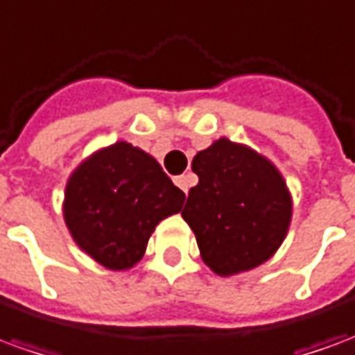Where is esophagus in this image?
Instances as JSON below:
<instances>
[{"instance_id": "esophagus-1", "label": "esophagus", "mask_w": 355, "mask_h": 355, "mask_svg": "<svg viewBox=\"0 0 355 355\" xmlns=\"http://www.w3.org/2000/svg\"><path fill=\"white\" fill-rule=\"evenodd\" d=\"M175 184L182 190L184 193H188V190H190V186L193 184V178L192 175H180V177H175Z\"/></svg>"}]
</instances>
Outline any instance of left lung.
Wrapping results in <instances>:
<instances>
[{"instance_id":"left-lung-1","label":"left lung","mask_w":355,"mask_h":355,"mask_svg":"<svg viewBox=\"0 0 355 355\" xmlns=\"http://www.w3.org/2000/svg\"><path fill=\"white\" fill-rule=\"evenodd\" d=\"M200 182L182 209L203 262L218 275L266 262L291 223V196L282 175L253 150L216 140L193 157Z\"/></svg>"}]
</instances>
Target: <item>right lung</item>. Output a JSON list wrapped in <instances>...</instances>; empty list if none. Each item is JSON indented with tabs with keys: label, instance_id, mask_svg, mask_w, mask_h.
I'll return each mask as SVG.
<instances>
[{
	"label": "right lung",
	"instance_id": "1",
	"mask_svg": "<svg viewBox=\"0 0 355 355\" xmlns=\"http://www.w3.org/2000/svg\"><path fill=\"white\" fill-rule=\"evenodd\" d=\"M184 200L152 155L116 142L81 163L68 180L66 226L102 266L127 270L142 259L155 226L178 213Z\"/></svg>",
	"mask_w": 355,
	"mask_h": 355
}]
</instances>
